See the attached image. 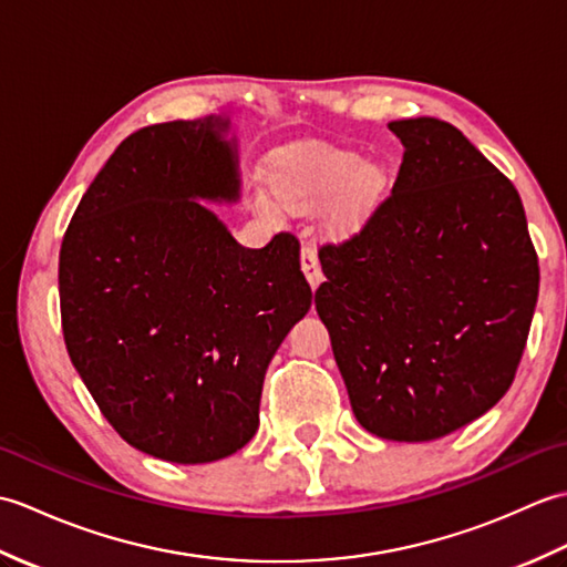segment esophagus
<instances>
[{
	"label": "esophagus",
	"instance_id": "34e87169",
	"mask_svg": "<svg viewBox=\"0 0 567 567\" xmlns=\"http://www.w3.org/2000/svg\"><path fill=\"white\" fill-rule=\"evenodd\" d=\"M299 260H302V272L307 275V280L311 287H317L321 282V268H319V258L315 246L305 244L302 252H299Z\"/></svg>",
	"mask_w": 567,
	"mask_h": 567
}]
</instances>
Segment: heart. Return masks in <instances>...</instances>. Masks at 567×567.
<instances>
[{"label": "heart", "instance_id": "1", "mask_svg": "<svg viewBox=\"0 0 567 567\" xmlns=\"http://www.w3.org/2000/svg\"><path fill=\"white\" fill-rule=\"evenodd\" d=\"M270 185L277 202L295 212L327 207L336 199V221L351 226L375 207L388 185V171L353 151L327 143H295L272 158ZM258 209L272 216L277 204L268 195H258Z\"/></svg>", "mask_w": 567, "mask_h": 567}]
</instances>
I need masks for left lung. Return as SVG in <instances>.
<instances>
[{
  "instance_id": "8db88e82",
  "label": "left lung",
  "mask_w": 567,
  "mask_h": 567,
  "mask_svg": "<svg viewBox=\"0 0 567 567\" xmlns=\"http://www.w3.org/2000/svg\"><path fill=\"white\" fill-rule=\"evenodd\" d=\"M392 195L343 244L319 248L315 305L353 414L390 441H433L514 382L538 299L519 192L453 124H390Z\"/></svg>"
}]
</instances>
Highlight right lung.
Masks as SVG:
<instances>
[{"instance_id": "1", "label": "right lung", "mask_w": 567, "mask_h": 567, "mask_svg": "<svg viewBox=\"0 0 567 567\" xmlns=\"http://www.w3.org/2000/svg\"><path fill=\"white\" fill-rule=\"evenodd\" d=\"M228 122L153 124L118 143L60 246L72 365L128 445L212 463L256 436L265 370L311 307L299 240L244 248L197 199L236 202Z\"/></svg>"}]
</instances>
